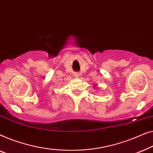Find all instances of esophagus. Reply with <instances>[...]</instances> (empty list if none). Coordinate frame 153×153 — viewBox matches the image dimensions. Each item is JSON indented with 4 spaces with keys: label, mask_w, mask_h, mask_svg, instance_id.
<instances>
[{
    "label": "esophagus",
    "mask_w": 153,
    "mask_h": 153,
    "mask_svg": "<svg viewBox=\"0 0 153 153\" xmlns=\"http://www.w3.org/2000/svg\"><path fill=\"white\" fill-rule=\"evenodd\" d=\"M74 76H75V77H77V76H79V74H77V73H76V74H74Z\"/></svg>",
    "instance_id": "1"
}]
</instances>
